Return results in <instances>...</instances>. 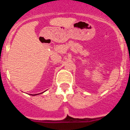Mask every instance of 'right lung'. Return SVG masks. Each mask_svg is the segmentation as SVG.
Here are the masks:
<instances>
[{"instance_id": "1", "label": "right lung", "mask_w": 130, "mask_h": 130, "mask_svg": "<svg viewBox=\"0 0 130 130\" xmlns=\"http://www.w3.org/2000/svg\"><path fill=\"white\" fill-rule=\"evenodd\" d=\"M38 94H35V95H38Z\"/></svg>"}]
</instances>
